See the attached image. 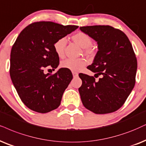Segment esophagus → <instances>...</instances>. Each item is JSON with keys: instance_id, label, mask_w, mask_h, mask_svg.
Wrapping results in <instances>:
<instances>
[{"instance_id": "obj_1", "label": "esophagus", "mask_w": 146, "mask_h": 146, "mask_svg": "<svg viewBox=\"0 0 146 146\" xmlns=\"http://www.w3.org/2000/svg\"><path fill=\"white\" fill-rule=\"evenodd\" d=\"M72 73H73V77H74L78 76V73H77V72L73 71V72H72Z\"/></svg>"}]
</instances>
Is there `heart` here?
<instances>
[{"instance_id":"1","label":"heart","mask_w":146,"mask_h":146,"mask_svg":"<svg viewBox=\"0 0 146 146\" xmlns=\"http://www.w3.org/2000/svg\"><path fill=\"white\" fill-rule=\"evenodd\" d=\"M72 40L77 43L79 46L84 49L85 54L92 56L94 54V50L92 47L93 40L90 35L84 32H78L72 36ZM67 38H60L54 42L53 48L55 52L60 58L64 56V48L67 45ZM87 62L84 58L73 59L67 58L62 62L61 66L65 69L73 71H79L82 70L86 65Z\"/></svg>"}]
</instances>
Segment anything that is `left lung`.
<instances>
[{
  "mask_svg": "<svg viewBox=\"0 0 146 146\" xmlns=\"http://www.w3.org/2000/svg\"><path fill=\"white\" fill-rule=\"evenodd\" d=\"M97 42L93 63L88 69L101 75L99 80L79 74L81 100L87 109L96 114L113 112L123 106L133 89L137 68L132 45L122 31L110 25L80 27Z\"/></svg>",
  "mask_w": 146,
  "mask_h": 146,
  "instance_id": "8db88e82",
  "label": "left lung"
}]
</instances>
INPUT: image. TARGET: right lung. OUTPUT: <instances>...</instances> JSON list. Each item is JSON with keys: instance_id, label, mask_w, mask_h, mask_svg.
Listing matches in <instances>:
<instances>
[{"instance_id": "add662e5", "label": "right lung", "mask_w": 146, "mask_h": 146, "mask_svg": "<svg viewBox=\"0 0 146 146\" xmlns=\"http://www.w3.org/2000/svg\"><path fill=\"white\" fill-rule=\"evenodd\" d=\"M78 28L51 21L33 23L23 29L11 52L10 76L18 95L29 109L46 113L60 106L62 94L73 79L70 70L60 68L45 74L47 67L56 69L59 57L53 45Z\"/></svg>"}]
</instances>
